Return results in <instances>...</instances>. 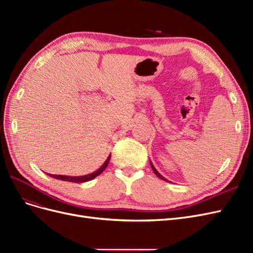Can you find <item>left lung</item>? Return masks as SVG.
I'll use <instances>...</instances> for the list:
<instances>
[{"instance_id": "obj_1", "label": "left lung", "mask_w": 253, "mask_h": 253, "mask_svg": "<svg viewBox=\"0 0 253 253\" xmlns=\"http://www.w3.org/2000/svg\"><path fill=\"white\" fill-rule=\"evenodd\" d=\"M150 164H151V168H152V170H153V172H154V173H155V175L157 176V177H159L160 179H164V180H166V181H169V180H167V179H166V178L164 177V176H163V175H160V174H159V172H158V171H157V170L155 169V167H154V166H153V164L151 163V160H150Z\"/></svg>"}]
</instances>
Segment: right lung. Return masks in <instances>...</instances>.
Here are the masks:
<instances>
[{
    "label": "right lung",
    "mask_w": 253,
    "mask_h": 253,
    "mask_svg": "<svg viewBox=\"0 0 253 253\" xmlns=\"http://www.w3.org/2000/svg\"><path fill=\"white\" fill-rule=\"evenodd\" d=\"M110 159H111V155H109V157L106 158L104 164L100 168H99L97 171L90 173V174H87V175H83V176H67V175H55V174H49V173H46V174L48 176H50V177H53V178H56V179H60V180H64V181L85 182V181L94 179L95 177H97L98 175H100L105 170V168L108 167Z\"/></svg>",
    "instance_id": "add662e5"
}]
</instances>
